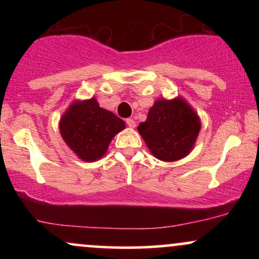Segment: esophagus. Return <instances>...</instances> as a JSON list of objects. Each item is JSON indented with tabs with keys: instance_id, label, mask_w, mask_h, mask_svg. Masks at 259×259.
<instances>
[{
	"instance_id": "34e87169",
	"label": "esophagus",
	"mask_w": 259,
	"mask_h": 259,
	"mask_svg": "<svg viewBox=\"0 0 259 259\" xmlns=\"http://www.w3.org/2000/svg\"><path fill=\"white\" fill-rule=\"evenodd\" d=\"M125 121H126V125L129 127H132V129H133V127L136 126V121L134 119H130V118H129V119H126Z\"/></svg>"
}]
</instances>
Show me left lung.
Returning <instances> with one entry per match:
<instances>
[{
    "label": "left lung",
    "mask_w": 259,
    "mask_h": 259,
    "mask_svg": "<svg viewBox=\"0 0 259 259\" xmlns=\"http://www.w3.org/2000/svg\"><path fill=\"white\" fill-rule=\"evenodd\" d=\"M200 129V118L181 97L157 100L146 121L138 126L151 153L164 162L179 160L191 152Z\"/></svg>",
    "instance_id": "obj_1"
}]
</instances>
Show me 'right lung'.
Segmentation results:
<instances>
[{"label": "right lung", "mask_w": 259, "mask_h": 259, "mask_svg": "<svg viewBox=\"0 0 259 259\" xmlns=\"http://www.w3.org/2000/svg\"><path fill=\"white\" fill-rule=\"evenodd\" d=\"M124 127L125 123L101 108L95 97L73 102L59 121V133L65 144L85 162L105 156L109 142Z\"/></svg>", "instance_id": "add662e5"}]
</instances>
